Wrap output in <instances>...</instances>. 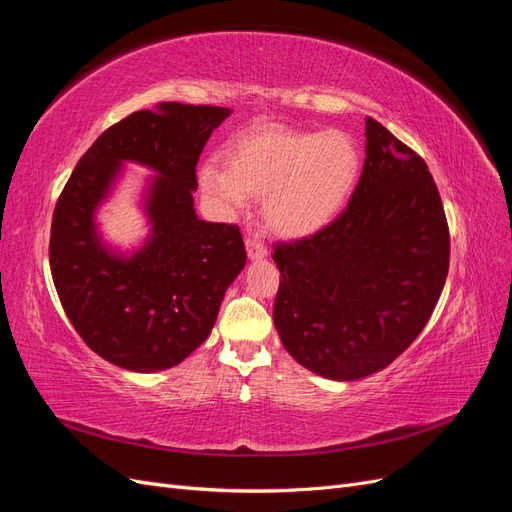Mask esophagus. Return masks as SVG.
I'll return each mask as SVG.
<instances>
[{"instance_id":"34e87169","label":"esophagus","mask_w":512,"mask_h":512,"mask_svg":"<svg viewBox=\"0 0 512 512\" xmlns=\"http://www.w3.org/2000/svg\"><path fill=\"white\" fill-rule=\"evenodd\" d=\"M245 250H247V256H250L252 260H262L267 258V245L258 241V239H247L245 241Z\"/></svg>"}]
</instances>
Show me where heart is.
Wrapping results in <instances>:
<instances>
[{
    "instance_id": "b5f03b06",
    "label": "heart",
    "mask_w": 512,
    "mask_h": 512,
    "mask_svg": "<svg viewBox=\"0 0 512 512\" xmlns=\"http://www.w3.org/2000/svg\"><path fill=\"white\" fill-rule=\"evenodd\" d=\"M224 166L200 170L203 192L237 218L262 196V215L277 235L303 239L331 224L348 203L361 173V156L342 130L258 126L224 151Z\"/></svg>"
}]
</instances>
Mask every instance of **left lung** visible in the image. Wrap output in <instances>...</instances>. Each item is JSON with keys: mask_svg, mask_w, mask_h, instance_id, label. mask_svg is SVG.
I'll use <instances>...</instances> for the list:
<instances>
[{"mask_svg": "<svg viewBox=\"0 0 512 512\" xmlns=\"http://www.w3.org/2000/svg\"><path fill=\"white\" fill-rule=\"evenodd\" d=\"M365 164L342 215L277 243L273 322L294 361L329 380L391 365L425 329L448 273L451 239L425 160L365 119Z\"/></svg>", "mask_w": 512, "mask_h": 512, "instance_id": "left-lung-1", "label": "left lung"}]
</instances>
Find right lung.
Returning <instances> with one entry per match:
<instances>
[{
	"mask_svg": "<svg viewBox=\"0 0 512 512\" xmlns=\"http://www.w3.org/2000/svg\"><path fill=\"white\" fill-rule=\"evenodd\" d=\"M224 106L162 102L104 130L76 164L51 224L53 282L83 342L128 371L179 365L209 337L226 288L245 267L237 224L198 220L196 164ZM123 161L157 170L146 195L152 232L141 251L106 248L95 211Z\"/></svg>",
	"mask_w": 512,
	"mask_h": 512,
	"instance_id": "right-lung-1",
	"label": "right lung"
}]
</instances>
